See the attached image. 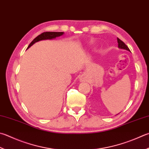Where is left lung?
I'll return each instance as SVG.
<instances>
[{
  "label": "left lung",
  "instance_id": "left-lung-1",
  "mask_svg": "<svg viewBox=\"0 0 149 149\" xmlns=\"http://www.w3.org/2000/svg\"><path fill=\"white\" fill-rule=\"evenodd\" d=\"M117 42H118V47H119V48L127 50H129V51H130V49H129V48L127 47V45H126L124 43V42L120 40V39H119L118 38H117Z\"/></svg>",
  "mask_w": 149,
  "mask_h": 149
}]
</instances>
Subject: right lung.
<instances>
[{"label":"right lung","mask_w":149,"mask_h":149,"mask_svg":"<svg viewBox=\"0 0 149 149\" xmlns=\"http://www.w3.org/2000/svg\"><path fill=\"white\" fill-rule=\"evenodd\" d=\"M63 32H43L41 33L40 35L37 36L34 40H33L30 45L28 47L27 49L30 48V47L32 45L34 44L36 42L41 40H52V39L56 38V37H59L61 35H63Z\"/></svg>","instance_id":"right-lung-1"}]
</instances>
